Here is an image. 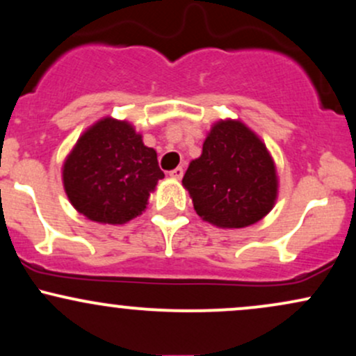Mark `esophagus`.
<instances>
[{
    "instance_id": "1",
    "label": "esophagus",
    "mask_w": 356,
    "mask_h": 356,
    "mask_svg": "<svg viewBox=\"0 0 356 356\" xmlns=\"http://www.w3.org/2000/svg\"><path fill=\"white\" fill-rule=\"evenodd\" d=\"M169 175H170V177H172V179H182L184 169H182V167H175L174 170H170Z\"/></svg>"
}]
</instances>
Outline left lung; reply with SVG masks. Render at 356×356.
Returning a JSON list of instances; mask_svg holds the SVG:
<instances>
[{
	"mask_svg": "<svg viewBox=\"0 0 356 356\" xmlns=\"http://www.w3.org/2000/svg\"><path fill=\"white\" fill-rule=\"evenodd\" d=\"M182 184L195 212L227 229L263 219L277 195L275 162L266 145L238 120H220L212 127L201 157L191 162Z\"/></svg>",
	"mask_w": 356,
	"mask_h": 356,
	"instance_id": "obj_1",
	"label": "left lung"
}]
</instances>
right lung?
I'll return each mask as SVG.
<instances>
[{"instance_id": "add662e5", "label": "right lung", "mask_w": 356, "mask_h": 356, "mask_svg": "<svg viewBox=\"0 0 356 356\" xmlns=\"http://www.w3.org/2000/svg\"><path fill=\"white\" fill-rule=\"evenodd\" d=\"M164 179L157 152L129 122L104 118L92 125L63 164V186L80 214L102 224H124L145 209Z\"/></svg>"}]
</instances>
